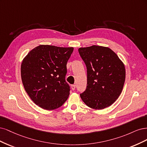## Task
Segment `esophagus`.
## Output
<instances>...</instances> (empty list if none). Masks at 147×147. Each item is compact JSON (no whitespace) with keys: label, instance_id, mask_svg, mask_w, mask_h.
<instances>
[{"label":"esophagus","instance_id":"obj_1","mask_svg":"<svg viewBox=\"0 0 147 147\" xmlns=\"http://www.w3.org/2000/svg\"><path fill=\"white\" fill-rule=\"evenodd\" d=\"M71 87V89L73 90H74L75 88H76V86H75V85H72Z\"/></svg>","mask_w":147,"mask_h":147}]
</instances>
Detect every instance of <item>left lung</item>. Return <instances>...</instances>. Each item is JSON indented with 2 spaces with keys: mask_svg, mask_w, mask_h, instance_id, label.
Masks as SVG:
<instances>
[{
  "mask_svg": "<svg viewBox=\"0 0 147 147\" xmlns=\"http://www.w3.org/2000/svg\"><path fill=\"white\" fill-rule=\"evenodd\" d=\"M78 51L87 69V88L80 94L82 100L96 110L111 106L123 88L126 77L123 63L107 47L93 45Z\"/></svg>",
  "mask_w": 147,
  "mask_h": 147,
  "instance_id": "1",
  "label": "left lung"
}]
</instances>
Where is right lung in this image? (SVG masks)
Segmentation results:
<instances>
[{"mask_svg": "<svg viewBox=\"0 0 147 147\" xmlns=\"http://www.w3.org/2000/svg\"><path fill=\"white\" fill-rule=\"evenodd\" d=\"M74 48L40 45L24 58L21 79L28 95L35 104L45 110L62 106L69 95L65 80L67 63Z\"/></svg>", "mask_w": 147, "mask_h": 147, "instance_id": "add662e5", "label": "right lung"}]
</instances>
